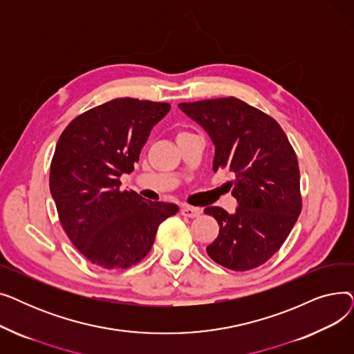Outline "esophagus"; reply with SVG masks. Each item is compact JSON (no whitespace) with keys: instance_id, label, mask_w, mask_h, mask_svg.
I'll return each instance as SVG.
<instances>
[{"instance_id":"obj_1","label":"esophagus","mask_w":354,"mask_h":354,"mask_svg":"<svg viewBox=\"0 0 354 354\" xmlns=\"http://www.w3.org/2000/svg\"><path fill=\"white\" fill-rule=\"evenodd\" d=\"M180 214L183 216H188V218H196L202 214L201 208H195V207H189V205H183L180 208Z\"/></svg>"}]
</instances>
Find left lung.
Instances as JSON below:
<instances>
[{
  "mask_svg": "<svg viewBox=\"0 0 354 354\" xmlns=\"http://www.w3.org/2000/svg\"><path fill=\"white\" fill-rule=\"evenodd\" d=\"M179 107L211 136L214 171L235 176L228 185L239 203L236 212L219 207L203 211L219 224L208 255L234 271L263 266L281 248L303 205L299 160L287 135L271 116L236 97Z\"/></svg>",
  "mask_w": 354,
  "mask_h": 354,
  "instance_id": "left-lung-1",
  "label": "left lung"
}]
</instances>
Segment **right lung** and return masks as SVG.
<instances>
[{"instance_id": "right-lung-1", "label": "right lung", "mask_w": 354, "mask_h": 354, "mask_svg": "<svg viewBox=\"0 0 354 354\" xmlns=\"http://www.w3.org/2000/svg\"><path fill=\"white\" fill-rule=\"evenodd\" d=\"M169 103L118 97L74 118L55 145L50 192L59 221L91 264L129 268L151 251L162 222L175 215L174 203L152 202L120 188L132 172L152 127Z\"/></svg>"}]
</instances>
